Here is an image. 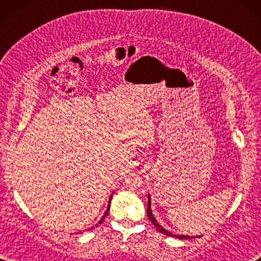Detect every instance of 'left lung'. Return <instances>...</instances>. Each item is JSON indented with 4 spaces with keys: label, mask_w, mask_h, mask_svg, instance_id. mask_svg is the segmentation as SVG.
<instances>
[{
    "label": "left lung",
    "mask_w": 261,
    "mask_h": 261,
    "mask_svg": "<svg viewBox=\"0 0 261 261\" xmlns=\"http://www.w3.org/2000/svg\"><path fill=\"white\" fill-rule=\"evenodd\" d=\"M147 215L149 220L151 221V223L153 224L154 228H156L160 233H163L165 236H168V237H173V238H177V239H193L194 237L192 236H185V234H175L173 232H170L168 230H166L163 225H160L158 223L157 219L154 218V215L152 214V210H151V201H150V195L148 194V206H147ZM202 236H196V238H201Z\"/></svg>",
    "instance_id": "8db88e82"
}]
</instances>
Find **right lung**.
<instances>
[{
	"instance_id": "add662e5",
	"label": "right lung",
	"mask_w": 261,
	"mask_h": 261,
	"mask_svg": "<svg viewBox=\"0 0 261 261\" xmlns=\"http://www.w3.org/2000/svg\"><path fill=\"white\" fill-rule=\"evenodd\" d=\"M111 199H112V195H111V197L109 198V204H108V208H107V211H105V213L103 214V216H102V218H101V220H99L98 221V222H97V224H95V225H94V226H92V228H90V229H87V230H93V229H95L96 228V226H98V224H101L102 222H103V221H104V219H105V216H107V214L109 213V211H110V203H111ZM83 232H84V231H80V232H77V233H83Z\"/></svg>"
}]
</instances>
